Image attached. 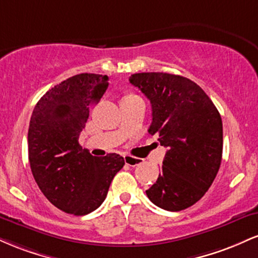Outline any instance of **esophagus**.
<instances>
[{
    "label": "esophagus",
    "instance_id": "esophagus-1",
    "mask_svg": "<svg viewBox=\"0 0 258 258\" xmlns=\"http://www.w3.org/2000/svg\"><path fill=\"white\" fill-rule=\"evenodd\" d=\"M123 159H125V164L128 165V166H138V165L142 164V159L135 158V156L131 155H125Z\"/></svg>",
    "mask_w": 258,
    "mask_h": 258
}]
</instances>
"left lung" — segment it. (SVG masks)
Instances as JSON below:
<instances>
[{
  "mask_svg": "<svg viewBox=\"0 0 258 258\" xmlns=\"http://www.w3.org/2000/svg\"><path fill=\"white\" fill-rule=\"evenodd\" d=\"M130 82L150 100L148 132L167 148L158 180L146 193L156 206L180 211L205 195L222 161L223 127L212 100L191 80L167 73L133 74Z\"/></svg>",
  "mask_w": 258,
  "mask_h": 258,
  "instance_id": "left-lung-1",
  "label": "left lung"
}]
</instances>
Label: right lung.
<instances>
[{"instance_id": "1", "label": "right lung", "mask_w": 258, "mask_h": 258, "mask_svg": "<svg viewBox=\"0 0 258 258\" xmlns=\"http://www.w3.org/2000/svg\"><path fill=\"white\" fill-rule=\"evenodd\" d=\"M109 78L79 74L43 94L32 111L29 162L38 188L55 207L84 216L102 205L114 176L125 165L119 154L91 155L79 143L90 108L108 88Z\"/></svg>"}]
</instances>
